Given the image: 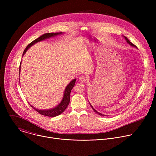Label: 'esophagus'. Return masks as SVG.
<instances>
[{
	"label": "esophagus",
	"instance_id": "esophagus-1",
	"mask_svg": "<svg viewBox=\"0 0 156 156\" xmlns=\"http://www.w3.org/2000/svg\"><path fill=\"white\" fill-rule=\"evenodd\" d=\"M87 80V78L86 76H81L79 77V81L82 83L85 82Z\"/></svg>",
	"mask_w": 156,
	"mask_h": 156
}]
</instances>
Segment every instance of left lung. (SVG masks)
Here are the masks:
<instances>
[{
  "label": "left lung",
  "instance_id": "obj_1",
  "mask_svg": "<svg viewBox=\"0 0 156 156\" xmlns=\"http://www.w3.org/2000/svg\"><path fill=\"white\" fill-rule=\"evenodd\" d=\"M123 37H125V39H126V42H128V43L129 44H130V45H131V46H133V47H135V48H137V47H136V46L135 45V44H133V43H131V42H130V41H129L128 40V38H127V37H126V36H123ZM90 105H91V104H90ZM91 107H92L93 110L94 111V112H95L96 113H97V114H99V115H102V116H105L104 115H103V114H101V113H99L98 112H97V111H96V110H95V109H94V108H93V106H92L91 105Z\"/></svg>",
  "mask_w": 156,
  "mask_h": 156
}]
</instances>
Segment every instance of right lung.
<instances>
[{"mask_svg":"<svg viewBox=\"0 0 156 156\" xmlns=\"http://www.w3.org/2000/svg\"><path fill=\"white\" fill-rule=\"evenodd\" d=\"M62 33H45V34H42V36H41L40 37H39L36 39L34 40L33 41H32L31 43H30L28 44L23 53V55L25 54V52L27 51V50L29 49V48L31 47V46H33V44H34L35 43L41 41L42 40H44L45 39L57 36V35L62 34ZM20 70H21V64L20 65V69H19L20 73ZM75 81H76V79L73 80L67 86H66L65 91H64V94H63V99H62V101L60 102V103L58 105H57L55 107L52 108L49 110H39V109H37V108L33 107V106H31V107H33V108H34L36 111V112H37L39 114H40L42 115H45L47 117H52L59 115L60 114H61L62 112H64V110L66 109V107H67V106L69 105V104L70 103V92L75 84Z\"/></svg>","mask_w":156,"mask_h":156,"instance_id":"1","label":"right lung"}]
</instances>
